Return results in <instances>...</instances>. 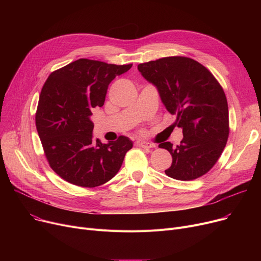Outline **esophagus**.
<instances>
[{"instance_id":"1","label":"esophagus","mask_w":261,"mask_h":261,"mask_svg":"<svg viewBox=\"0 0 261 261\" xmlns=\"http://www.w3.org/2000/svg\"><path fill=\"white\" fill-rule=\"evenodd\" d=\"M136 145H138L139 147H142V148H146V149H150V148L154 147L152 144L147 143V142H143V141H139L138 143H136Z\"/></svg>"}]
</instances>
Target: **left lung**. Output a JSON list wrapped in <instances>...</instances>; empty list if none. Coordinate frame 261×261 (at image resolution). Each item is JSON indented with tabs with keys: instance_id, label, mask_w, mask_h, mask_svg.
<instances>
[{
	"instance_id": "obj_1",
	"label": "left lung",
	"mask_w": 261,
	"mask_h": 261,
	"mask_svg": "<svg viewBox=\"0 0 261 261\" xmlns=\"http://www.w3.org/2000/svg\"><path fill=\"white\" fill-rule=\"evenodd\" d=\"M153 84L167 111L182 128L180 145L161 143L172 156L165 173L174 180L191 181L207 173L226 146L229 134L225 93L215 76L198 61L183 56L164 57L138 65Z\"/></svg>"
}]
</instances>
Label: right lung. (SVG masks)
I'll list each match as a JSON object with an SVG mask.
<instances>
[{
  "mask_svg": "<svg viewBox=\"0 0 261 261\" xmlns=\"http://www.w3.org/2000/svg\"><path fill=\"white\" fill-rule=\"evenodd\" d=\"M132 64L86 58L54 71L41 90L36 127L50 168L68 183L100 186L118 172L132 142L120 135L102 144L92 139V109L102 107L108 87Z\"/></svg>",
  "mask_w": 261,
  "mask_h": 261,
  "instance_id": "right-lung-1",
  "label": "right lung"
}]
</instances>
